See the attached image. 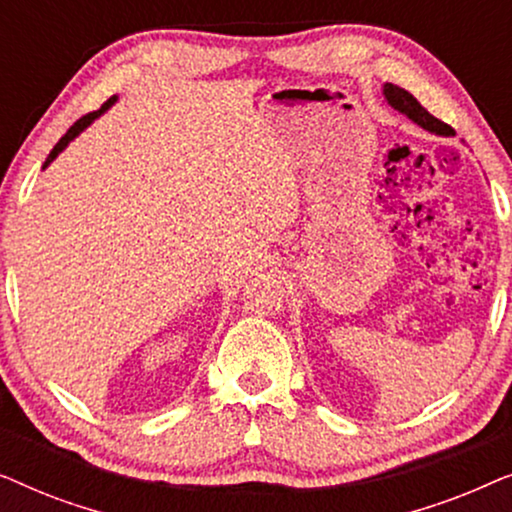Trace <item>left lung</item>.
I'll return each instance as SVG.
<instances>
[{
  "mask_svg": "<svg viewBox=\"0 0 512 512\" xmlns=\"http://www.w3.org/2000/svg\"><path fill=\"white\" fill-rule=\"evenodd\" d=\"M382 95L384 100H387L389 107H394L398 114L408 116L412 123H417L419 128L433 132V135H440V137H454V130L450 125L438 121L436 116H431L429 111H426L422 104L417 102L415 95H410L405 88H398L394 83H384L382 86Z\"/></svg>",
  "mask_w": 512,
  "mask_h": 512,
  "instance_id": "1",
  "label": "left lung"
}]
</instances>
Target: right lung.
Returning <instances> with one entry per match:
<instances>
[{"mask_svg":"<svg viewBox=\"0 0 512 512\" xmlns=\"http://www.w3.org/2000/svg\"><path fill=\"white\" fill-rule=\"evenodd\" d=\"M116 100H118V97H116V95H114V97H109V100L102 104V109H97V111H93V114H86V116H83V118H79V121H76V123L72 125V128H69V130H67V135H65V137H62L58 144H55V146H53V151H51V153H48V158H46V163H44V170H46V167H48V165H51V163H53V160H55V158H58V156H60V153H62V151H65V149H67V146H69V142H74V139H76V137H79V135H81V132H83V130H86V128H88V125L95 121V118H100V116L104 114V111H107V109H111V107H114V102H116Z\"/></svg>","mask_w":512,"mask_h":512,"instance_id":"1","label":"right lung"}]
</instances>
